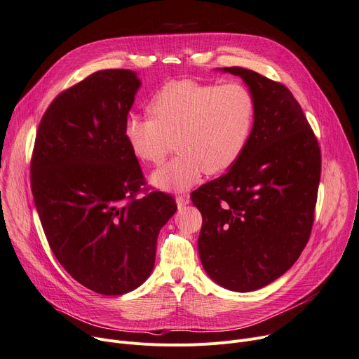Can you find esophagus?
<instances>
[{
  "mask_svg": "<svg viewBox=\"0 0 359 359\" xmlns=\"http://www.w3.org/2000/svg\"><path fill=\"white\" fill-rule=\"evenodd\" d=\"M177 206L178 208H184L185 204H189L190 203V197L189 196H185V194H181V196H177Z\"/></svg>",
  "mask_w": 359,
  "mask_h": 359,
  "instance_id": "obj_1",
  "label": "esophagus"
}]
</instances>
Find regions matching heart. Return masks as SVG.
<instances>
[{"label":"heart","mask_w":359,"mask_h":359,"mask_svg":"<svg viewBox=\"0 0 359 359\" xmlns=\"http://www.w3.org/2000/svg\"><path fill=\"white\" fill-rule=\"evenodd\" d=\"M150 116L131 115L124 139L143 163H159L174 142L177 155L151 174L166 191H184L208 172L219 175L241 159L255 124V99L243 83L172 80L155 92Z\"/></svg>","instance_id":"obj_1"}]
</instances>
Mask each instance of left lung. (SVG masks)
I'll use <instances>...</instances> for the list:
<instances>
[{"mask_svg": "<svg viewBox=\"0 0 359 359\" xmlns=\"http://www.w3.org/2000/svg\"><path fill=\"white\" fill-rule=\"evenodd\" d=\"M255 99V124L241 159L201 185L191 200L203 216L198 255L220 286L250 292L280 278L310 240L321 151L301 105L286 86L243 67Z\"/></svg>", "mask_w": 359, "mask_h": 359, "instance_id": "left-lung-1", "label": "left lung"}]
</instances>
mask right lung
I'll use <instances>...</instances> for the list:
<instances>
[{
	"mask_svg": "<svg viewBox=\"0 0 359 359\" xmlns=\"http://www.w3.org/2000/svg\"><path fill=\"white\" fill-rule=\"evenodd\" d=\"M134 72L100 70L61 92L45 111L30 161L41 224L60 264L102 295L139 287L155 266L172 196L146 189L124 123L140 88Z\"/></svg>",
	"mask_w": 359,
	"mask_h": 359,
	"instance_id": "right-lung-1",
	"label": "right lung"
}]
</instances>
